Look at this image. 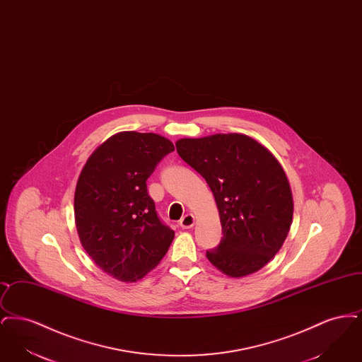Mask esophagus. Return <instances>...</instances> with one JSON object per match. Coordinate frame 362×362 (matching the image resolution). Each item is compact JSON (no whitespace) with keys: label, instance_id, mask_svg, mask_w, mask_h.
<instances>
[{"label":"esophagus","instance_id":"obj_1","mask_svg":"<svg viewBox=\"0 0 362 362\" xmlns=\"http://www.w3.org/2000/svg\"><path fill=\"white\" fill-rule=\"evenodd\" d=\"M195 224V218H194V216L192 214H186L180 221H179V225L183 228V229H189V228H192Z\"/></svg>","mask_w":362,"mask_h":362}]
</instances>
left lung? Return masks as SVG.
I'll return each mask as SVG.
<instances>
[{
    "label": "left lung",
    "instance_id": "1",
    "mask_svg": "<svg viewBox=\"0 0 362 362\" xmlns=\"http://www.w3.org/2000/svg\"><path fill=\"white\" fill-rule=\"evenodd\" d=\"M175 145L217 204L224 236L207 251L209 262L230 278L257 273L292 225V189L282 165L255 138L239 133L180 138Z\"/></svg>",
    "mask_w": 362,
    "mask_h": 362
}]
</instances>
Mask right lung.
Here are the masks:
<instances>
[{
  "label": "right lung",
  "mask_w": 362,
  "mask_h": 362,
  "mask_svg": "<svg viewBox=\"0 0 362 362\" xmlns=\"http://www.w3.org/2000/svg\"><path fill=\"white\" fill-rule=\"evenodd\" d=\"M173 151L160 134L121 132L95 149L78 176V238L96 266L118 281L144 278L173 243L175 232L160 221L146 180Z\"/></svg>",
  "instance_id": "add662e5"
}]
</instances>
